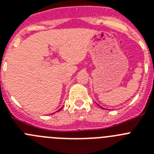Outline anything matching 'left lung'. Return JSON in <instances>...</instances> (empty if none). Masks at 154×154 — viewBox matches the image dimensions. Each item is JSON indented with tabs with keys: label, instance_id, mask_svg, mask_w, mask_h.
<instances>
[{
	"label": "left lung",
	"instance_id": "obj_1",
	"mask_svg": "<svg viewBox=\"0 0 154 154\" xmlns=\"http://www.w3.org/2000/svg\"><path fill=\"white\" fill-rule=\"evenodd\" d=\"M98 106H99V105H98ZM100 107H101V108H103V107H102V106H100ZM103 109H104V108H103Z\"/></svg>",
	"mask_w": 154,
	"mask_h": 154
}]
</instances>
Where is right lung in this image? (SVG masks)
Returning <instances> with one entry per match:
<instances>
[{"label":"right lung","instance_id":"right-lung-1","mask_svg":"<svg viewBox=\"0 0 154 154\" xmlns=\"http://www.w3.org/2000/svg\"><path fill=\"white\" fill-rule=\"evenodd\" d=\"M62 109V108H61V109H58V111H57V112H58V111H60V110H61V109Z\"/></svg>","mask_w":154,"mask_h":154}]
</instances>
